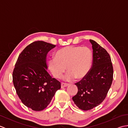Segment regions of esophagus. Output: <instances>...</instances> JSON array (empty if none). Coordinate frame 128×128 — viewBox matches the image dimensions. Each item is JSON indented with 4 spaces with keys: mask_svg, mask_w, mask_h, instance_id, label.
Returning <instances> with one entry per match:
<instances>
[{
    "mask_svg": "<svg viewBox=\"0 0 128 128\" xmlns=\"http://www.w3.org/2000/svg\"><path fill=\"white\" fill-rule=\"evenodd\" d=\"M68 85V84H67L66 83H64V82H62L61 84V88H64L66 87Z\"/></svg>",
    "mask_w": 128,
    "mask_h": 128,
    "instance_id": "34e87169",
    "label": "esophagus"
}]
</instances>
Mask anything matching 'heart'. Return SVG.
<instances>
[{"instance_id": "heart-1", "label": "heart", "mask_w": 128, "mask_h": 128, "mask_svg": "<svg viewBox=\"0 0 128 128\" xmlns=\"http://www.w3.org/2000/svg\"><path fill=\"white\" fill-rule=\"evenodd\" d=\"M92 61L90 49L87 47L67 46L60 49L56 56L48 59V65L54 77L60 78L65 71H68L64 76L65 80L70 81L81 79L88 74Z\"/></svg>"}]
</instances>
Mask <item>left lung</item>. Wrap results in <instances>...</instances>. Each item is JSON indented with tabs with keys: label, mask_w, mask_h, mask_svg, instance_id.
<instances>
[{
	"label": "left lung",
	"mask_w": 128,
	"mask_h": 128,
	"mask_svg": "<svg viewBox=\"0 0 128 128\" xmlns=\"http://www.w3.org/2000/svg\"><path fill=\"white\" fill-rule=\"evenodd\" d=\"M93 50L92 67L88 74L75 84L78 92L72 98L84 110H91L101 103L112 85L113 68L110 54L94 40H90Z\"/></svg>",
	"instance_id": "8db88e82"
}]
</instances>
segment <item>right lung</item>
I'll use <instances>...</instances> for the list:
<instances>
[{
    "label": "right lung",
    "mask_w": 128,
    "mask_h": 128,
    "mask_svg": "<svg viewBox=\"0 0 128 128\" xmlns=\"http://www.w3.org/2000/svg\"><path fill=\"white\" fill-rule=\"evenodd\" d=\"M56 47L41 40L27 46L19 55L12 72L16 93L26 107L35 111L46 108L61 84L47 71L46 56Z\"/></svg>",
    "instance_id": "right-lung-1"
}]
</instances>
